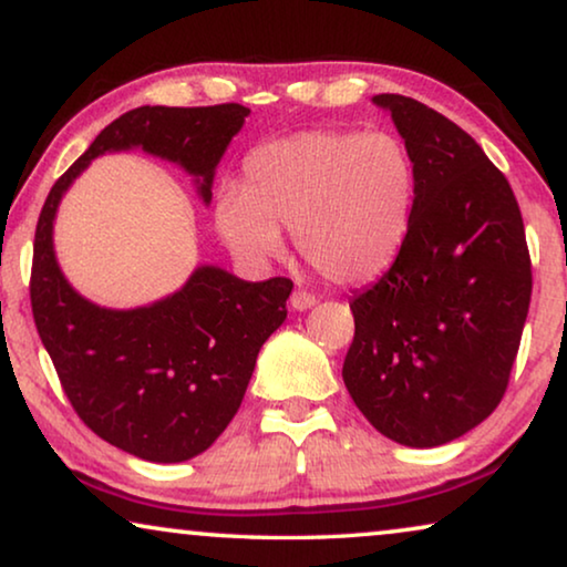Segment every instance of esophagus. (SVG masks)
Segmentation results:
<instances>
[{"instance_id":"esophagus-1","label":"esophagus","mask_w":567,"mask_h":567,"mask_svg":"<svg viewBox=\"0 0 567 567\" xmlns=\"http://www.w3.org/2000/svg\"><path fill=\"white\" fill-rule=\"evenodd\" d=\"M291 309H297V311H303V309H311L317 303V299H315V293H309V291H303V289H297L291 293Z\"/></svg>"}]
</instances>
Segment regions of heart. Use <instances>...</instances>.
<instances>
[{
	"instance_id": "b5f03b06",
	"label": "heart",
	"mask_w": 567,
	"mask_h": 567,
	"mask_svg": "<svg viewBox=\"0 0 567 567\" xmlns=\"http://www.w3.org/2000/svg\"><path fill=\"white\" fill-rule=\"evenodd\" d=\"M414 207V163L391 133L303 130L258 145L243 188L217 199L219 235L245 258H276L281 229L332 284L373 281L396 260Z\"/></svg>"
}]
</instances>
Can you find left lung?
Listing matches in <instances>:
<instances>
[{"mask_svg":"<svg viewBox=\"0 0 567 567\" xmlns=\"http://www.w3.org/2000/svg\"><path fill=\"white\" fill-rule=\"evenodd\" d=\"M391 112L414 163V207L396 260L352 297L342 381L375 430L437 447L504 399L532 297L519 204L481 145L401 94Z\"/></svg>","mask_w":567,"mask_h":567,"instance_id":"8db88e82","label":"left lung"}]
</instances>
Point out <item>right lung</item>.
Instances as JSON below:
<instances>
[{
    "label": "right lung",
    "instance_id": "right-lung-1",
    "mask_svg": "<svg viewBox=\"0 0 567 567\" xmlns=\"http://www.w3.org/2000/svg\"><path fill=\"white\" fill-rule=\"evenodd\" d=\"M248 114L243 104L130 110L53 184L38 217L30 301L40 340L81 422L143 461H188L225 432L260 348L284 324L293 284L281 276L250 284L202 266L182 291L151 307H96L61 274L55 209L96 155L127 147L178 163L209 204L217 163Z\"/></svg>",
    "mask_w": 567,
    "mask_h": 567
}]
</instances>
